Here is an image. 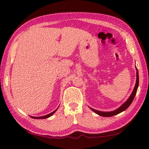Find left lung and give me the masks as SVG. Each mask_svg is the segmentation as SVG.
Masks as SVG:
<instances>
[{"instance_id": "8db88e82", "label": "left lung", "mask_w": 149, "mask_h": 149, "mask_svg": "<svg viewBox=\"0 0 149 149\" xmlns=\"http://www.w3.org/2000/svg\"><path fill=\"white\" fill-rule=\"evenodd\" d=\"M136 70H137V72H136V77H136V83L135 87H134V89L133 91H132L131 95H130L127 100L121 106V107H120L119 109L115 110V111H111V112H102V111H97V110L93 109H91V108H90V109L92 110L93 112H95V113L97 114V115L102 116V117H112V116L117 115V114L121 113V112H123L125 111V110L127 109V108L130 107V105L131 104L132 102H133L134 97H135L136 92H137L138 85H139V76H138V71L137 68H136Z\"/></svg>"}]
</instances>
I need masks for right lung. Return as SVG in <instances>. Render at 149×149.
Wrapping results in <instances>:
<instances>
[{"label":"right lung","instance_id":"add662e5","mask_svg":"<svg viewBox=\"0 0 149 149\" xmlns=\"http://www.w3.org/2000/svg\"><path fill=\"white\" fill-rule=\"evenodd\" d=\"M57 110V109H56ZM56 110H55L54 112H52V113H51L50 114H49V115H45V116H42V117H31L32 118H34V119H46V118H48L52 116L53 114H54L55 112L56 111Z\"/></svg>","mask_w":149,"mask_h":149}]
</instances>
